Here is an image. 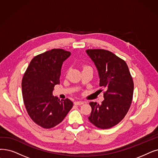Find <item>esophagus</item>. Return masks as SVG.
<instances>
[{
    "label": "esophagus",
    "instance_id": "esophagus-1",
    "mask_svg": "<svg viewBox=\"0 0 158 158\" xmlns=\"http://www.w3.org/2000/svg\"><path fill=\"white\" fill-rule=\"evenodd\" d=\"M84 103L83 101H75L74 104L75 105H81Z\"/></svg>",
    "mask_w": 158,
    "mask_h": 158
}]
</instances>
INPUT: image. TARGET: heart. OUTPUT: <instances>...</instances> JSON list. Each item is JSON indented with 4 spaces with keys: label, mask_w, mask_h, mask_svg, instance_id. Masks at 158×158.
Returning <instances> with one entry per match:
<instances>
[{
    "label": "heart",
    "mask_w": 158,
    "mask_h": 158,
    "mask_svg": "<svg viewBox=\"0 0 158 158\" xmlns=\"http://www.w3.org/2000/svg\"><path fill=\"white\" fill-rule=\"evenodd\" d=\"M90 68V67H89V66H84V68Z\"/></svg>",
    "instance_id": "heart-1"
}]
</instances>
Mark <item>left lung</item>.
<instances>
[{"label":"left lung","instance_id":"1","mask_svg":"<svg viewBox=\"0 0 158 158\" xmlns=\"http://www.w3.org/2000/svg\"><path fill=\"white\" fill-rule=\"evenodd\" d=\"M86 52L98 70L99 86L106 90L101 105L96 102L89 103L92 112L88 119L99 128H112L125 118L131 105L132 77L125 61L112 52L102 49Z\"/></svg>","mask_w":158,"mask_h":158}]
</instances>
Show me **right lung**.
Masks as SVG:
<instances>
[{"mask_svg": "<svg viewBox=\"0 0 158 158\" xmlns=\"http://www.w3.org/2000/svg\"><path fill=\"white\" fill-rule=\"evenodd\" d=\"M71 53L52 49L34 57L24 74L22 93L30 118L44 128H51L62 122L72 109L69 99L60 100L52 92L60 83V70Z\"/></svg>", "mask_w": 158, "mask_h": 158, "instance_id": "1", "label": "right lung"}]
</instances>
